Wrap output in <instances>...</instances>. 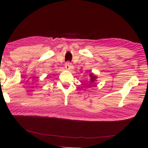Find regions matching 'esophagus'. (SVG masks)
I'll return each mask as SVG.
<instances>
[{"mask_svg": "<svg viewBox=\"0 0 148 148\" xmlns=\"http://www.w3.org/2000/svg\"><path fill=\"white\" fill-rule=\"evenodd\" d=\"M65 68L66 70H68L70 71V70H71L73 69V67L72 64H71L70 62H66V64H65Z\"/></svg>", "mask_w": 148, "mask_h": 148, "instance_id": "obj_1", "label": "esophagus"}]
</instances>
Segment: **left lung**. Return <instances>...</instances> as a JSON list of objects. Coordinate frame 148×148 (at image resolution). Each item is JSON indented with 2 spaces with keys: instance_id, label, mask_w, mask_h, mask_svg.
I'll return each instance as SVG.
<instances>
[{
  "instance_id": "obj_1",
  "label": "left lung",
  "mask_w": 148,
  "mask_h": 148,
  "mask_svg": "<svg viewBox=\"0 0 148 148\" xmlns=\"http://www.w3.org/2000/svg\"><path fill=\"white\" fill-rule=\"evenodd\" d=\"M89 83H90V84L91 85V86H93V85H95V84H96V82H97V77L96 75L94 74L92 72H90V73H89Z\"/></svg>"
}]
</instances>
